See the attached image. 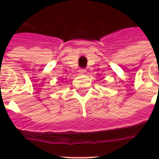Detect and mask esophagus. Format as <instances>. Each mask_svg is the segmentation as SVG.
Here are the masks:
<instances>
[{"label": "esophagus", "instance_id": "1", "mask_svg": "<svg viewBox=\"0 0 159 159\" xmlns=\"http://www.w3.org/2000/svg\"><path fill=\"white\" fill-rule=\"evenodd\" d=\"M85 72H86V69H83V68L79 69V73H81V74H84Z\"/></svg>", "mask_w": 159, "mask_h": 159}]
</instances>
